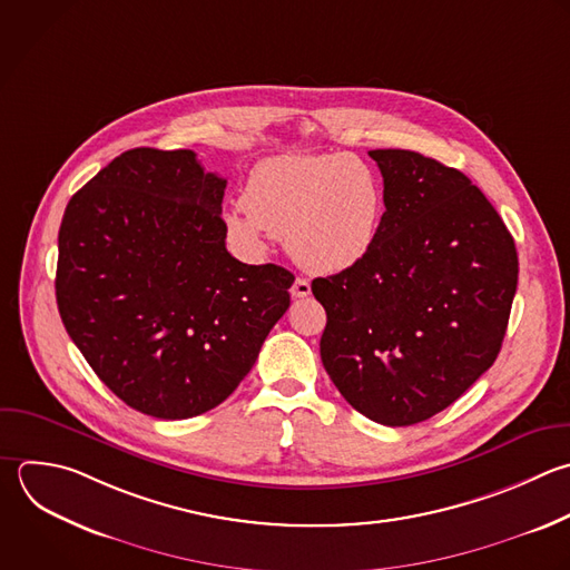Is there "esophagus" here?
I'll return each instance as SVG.
<instances>
[{"label": "esophagus", "instance_id": "esophagus-1", "mask_svg": "<svg viewBox=\"0 0 570 570\" xmlns=\"http://www.w3.org/2000/svg\"><path fill=\"white\" fill-rule=\"evenodd\" d=\"M289 292H292V296H294V298H305V296H309V294H312V285H309V281H307V278H296Z\"/></svg>", "mask_w": 570, "mask_h": 570}]
</instances>
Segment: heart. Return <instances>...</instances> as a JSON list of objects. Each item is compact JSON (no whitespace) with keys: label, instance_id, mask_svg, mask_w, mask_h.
<instances>
[{"label":"heart","instance_id":"1","mask_svg":"<svg viewBox=\"0 0 570 570\" xmlns=\"http://www.w3.org/2000/svg\"><path fill=\"white\" fill-rule=\"evenodd\" d=\"M383 214V183L365 160L347 154L276 156L249 171L243 205L225 214V227L247 249H258L272 234L303 269L338 274L374 249Z\"/></svg>","mask_w":570,"mask_h":570}]
</instances>
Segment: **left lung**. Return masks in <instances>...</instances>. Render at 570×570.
Wrapping results in <instances>:
<instances>
[{
  "mask_svg": "<svg viewBox=\"0 0 570 570\" xmlns=\"http://www.w3.org/2000/svg\"><path fill=\"white\" fill-rule=\"evenodd\" d=\"M385 214L358 265L314 278L325 307L323 365L345 401L383 425L454 403L497 358L517 292V249L461 171L374 149Z\"/></svg>",
  "mask_w": 570,
  "mask_h": 570,
  "instance_id": "1",
  "label": "left lung"
}]
</instances>
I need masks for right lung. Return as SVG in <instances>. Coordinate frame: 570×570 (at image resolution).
I'll return each mask as SVG.
<instances>
[{
	"label": "right lung",
	"instance_id": "obj_1",
	"mask_svg": "<svg viewBox=\"0 0 570 570\" xmlns=\"http://www.w3.org/2000/svg\"><path fill=\"white\" fill-rule=\"evenodd\" d=\"M225 187L189 149L138 147L91 178L62 218V323L100 381L156 419L223 403L289 307L292 272L227 252Z\"/></svg>",
	"mask_w": 570,
	"mask_h": 570
}]
</instances>
